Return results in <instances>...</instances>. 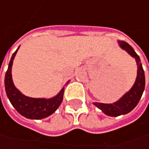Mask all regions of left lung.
<instances>
[{
    "label": "left lung",
    "mask_w": 149,
    "mask_h": 149,
    "mask_svg": "<svg viewBox=\"0 0 149 149\" xmlns=\"http://www.w3.org/2000/svg\"><path fill=\"white\" fill-rule=\"evenodd\" d=\"M119 45L121 48L125 49L131 56L135 58L138 65V75L135 84L133 88L127 94L123 95L120 100L113 104H102V103H94L100 109L109 116L116 117L122 114L128 113L134 109L140 100L143 92L145 87V76L142 64L140 63L139 56L136 54L132 46L125 41H119Z\"/></svg>",
    "instance_id": "1"
}]
</instances>
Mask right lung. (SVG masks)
<instances>
[{"mask_svg": "<svg viewBox=\"0 0 149 149\" xmlns=\"http://www.w3.org/2000/svg\"><path fill=\"white\" fill-rule=\"evenodd\" d=\"M17 49L12 54V57L9 63L8 70L5 76V89L9 100L16 109V111L27 118L41 119L48 117L50 114H52L60 105L65 92L64 88L61 89L59 95L49 100L33 99L22 95L15 87L11 78V66Z\"/></svg>", "mask_w": 149, "mask_h": 149, "instance_id": "obj_1", "label": "right lung"}]
</instances>
